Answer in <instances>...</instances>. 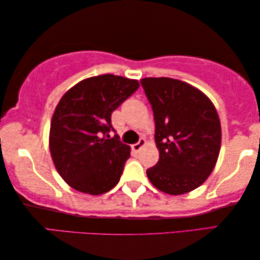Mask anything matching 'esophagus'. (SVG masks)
I'll return each mask as SVG.
<instances>
[{
  "label": "esophagus",
  "instance_id": "1",
  "mask_svg": "<svg viewBox=\"0 0 260 260\" xmlns=\"http://www.w3.org/2000/svg\"><path fill=\"white\" fill-rule=\"evenodd\" d=\"M144 145H145V139L141 138V139H139L138 143L134 144V145H133V150L135 151V152H139V151H141V149H142V147H143Z\"/></svg>",
  "mask_w": 260,
  "mask_h": 260
}]
</instances>
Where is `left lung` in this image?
I'll use <instances>...</instances> for the list:
<instances>
[{
    "instance_id": "1",
    "label": "left lung",
    "mask_w": 260,
    "mask_h": 260,
    "mask_svg": "<svg viewBox=\"0 0 260 260\" xmlns=\"http://www.w3.org/2000/svg\"><path fill=\"white\" fill-rule=\"evenodd\" d=\"M153 110L159 160L146 171L151 183L180 195L207 180L221 149V123L213 102L195 87L171 78H145Z\"/></svg>"
}]
</instances>
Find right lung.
I'll use <instances>...</instances> for the list:
<instances>
[{
	"instance_id": "add662e5",
	"label": "right lung",
	"mask_w": 260,
	"mask_h": 260,
	"mask_svg": "<svg viewBox=\"0 0 260 260\" xmlns=\"http://www.w3.org/2000/svg\"><path fill=\"white\" fill-rule=\"evenodd\" d=\"M137 80L103 74L67 90L52 116L50 151L60 177L90 195L109 191L119 181L130 146L109 137L111 114L138 89Z\"/></svg>"
}]
</instances>
